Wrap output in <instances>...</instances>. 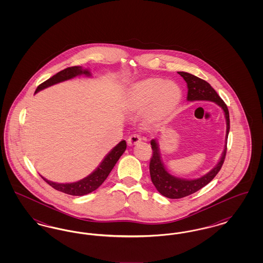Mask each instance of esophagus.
<instances>
[{
    "label": "esophagus",
    "mask_w": 263,
    "mask_h": 263,
    "mask_svg": "<svg viewBox=\"0 0 263 263\" xmlns=\"http://www.w3.org/2000/svg\"><path fill=\"white\" fill-rule=\"evenodd\" d=\"M141 142V137L137 135V134H134V135H131L130 137L127 139V144L128 146H134V145H137L138 143Z\"/></svg>",
    "instance_id": "1"
}]
</instances>
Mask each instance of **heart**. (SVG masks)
<instances>
[{
	"label": "heart",
	"instance_id": "b5f03b06",
	"mask_svg": "<svg viewBox=\"0 0 263 263\" xmlns=\"http://www.w3.org/2000/svg\"><path fill=\"white\" fill-rule=\"evenodd\" d=\"M181 100V90L174 83L151 78L133 85L128 92L127 106L131 112L147 110V119L153 122L168 117Z\"/></svg>",
	"mask_w": 263,
	"mask_h": 263
}]
</instances>
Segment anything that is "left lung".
<instances>
[{
    "label": "left lung",
    "mask_w": 263,
    "mask_h": 263,
    "mask_svg": "<svg viewBox=\"0 0 263 263\" xmlns=\"http://www.w3.org/2000/svg\"><path fill=\"white\" fill-rule=\"evenodd\" d=\"M177 73L184 79V81L187 84L188 100L190 101L210 100L222 107V109L225 113L227 132H226L225 149L222 154L220 162L217 163V165L208 174L196 179H182L168 174L165 167L163 166V162L161 160L160 149L157 141L155 139L151 141V146L153 150L152 158L150 160V175L152 182L162 195L171 199H179L198 191L201 188L207 185L217 175L225 161L227 141H228V135L230 131V115H229L227 104L224 102V100L219 97L216 90L210 86V84H208L206 81L202 80L200 78L191 75L189 73H185V72H177Z\"/></svg>",
    "instance_id": "1"
}]
</instances>
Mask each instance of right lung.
<instances>
[{
  "instance_id": "obj_1",
  "label": "right lung",
  "mask_w": 263,
  "mask_h": 263,
  "mask_svg": "<svg viewBox=\"0 0 263 263\" xmlns=\"http://www.w3.org/2000/svg\"><path fill=\"white\" fill-rule=\"evenodd\" d=\"M80 75L90 76V73L88 70H84V69H82V67H79V66L66 68L62 71H60L59 73H57L56 75L51 77L50 79H48L47 81L40 84L36 88L35 92H37L43 88L53 86L55 84H58L60 82H64V81L70 80L72 78H75L76 76ZM126 146L127 145H126L125 141L124 140L121 141L108 153V155L103 159V161L99 165V167L93 173H91L87 177H85L77 182L56 183V182L47 180L44 177H42V178L54 189L64 192L66 194H70V195H74V196L86 195V194L95 191L96 189H98L103 183V181L106 179V177L112 171L115 163H117L119 158L125 152Z\"/></svg>"
}]
</instances>
